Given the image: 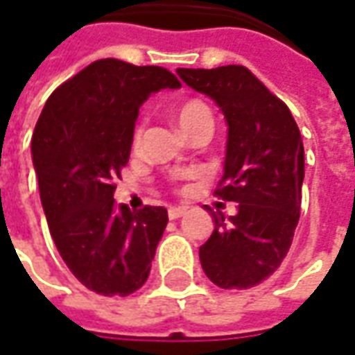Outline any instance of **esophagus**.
<instances>
[{"label": "esophagus", "mask_w": 355, "mask_h": 355, "mask_svg": "<svg viewBox=\"0 0 355 355\" xmlns=\"http://www.w3.org/2000/svg\"><path fill=\"white\" fill-rule=\"evenodd\" d=\"M184 211H187V208H184V206H173V208H168V218L177 219V218H180Z\"/></svg>", "instance_id": "1"}]
</instances>
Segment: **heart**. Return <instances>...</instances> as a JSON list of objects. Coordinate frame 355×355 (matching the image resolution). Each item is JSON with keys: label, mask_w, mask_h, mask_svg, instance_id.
<instances>
[{"label": "heart", "mask_w": 355, "mask_h": 355, "mask_svg": "<svg viewBox=\"0 0 355 355\" xmlns=\"http://www.w3.org/2000/svg\"><path fill=\"white\" fill-rule=\"evenodd\" d=\"M173 116H175L177 126L180 128L184 134H188V132L194 130V128L202 126V124H214L211 110H209L206 103H202V101H198V98H190L187 103L178 105V107L175 108V112H173ZM141 132H144V126H137L136 130H134V136H132V147H134V149H137V146H139Z\"/></svg>", "instance_id": "1"}]
</instances>
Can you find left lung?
<instances>
[{
    "label": "left lung",
    "instance_id": "obj_1",
    "mask_svg": "<svg viewBox=\"0 0 355 355\" xmlns=\"http://www.w3.org/2000/svg\"><path fill=\"white\" fill-rule=\"evenodd\" d=\"M177 73L225 116V163L216 194L239 204L229 218L208 208L216 227L200 247L202 268L219 288H252L276 272L291 247L305 178L303 139L289 108L247 67H178Z\"/></svg>",
    "mask_w": 355,
    "mask_h": 355
}]
</instances>
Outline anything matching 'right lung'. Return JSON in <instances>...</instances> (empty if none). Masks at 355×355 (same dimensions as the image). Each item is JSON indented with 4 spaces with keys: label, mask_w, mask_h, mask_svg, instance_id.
<instances>
[{
    "label": "right lung",
    "mask_w": 355,
    "mask_h": 355,
    "mask_svg": "<svg viewBox=\"0 0 355 355\" xmlns=\"http://www.w3.org/2000/svg\"><path fill=\"white\" fill-rule=\"evenodd\" d=\"M180 81L157 66L93 62L46 101L33 134L40 202L58 252L85 288L130 295L146 284L167 209L114 202L139 107Z\"/></svg>",
    "instance_id": "1"
}]
</instances>
